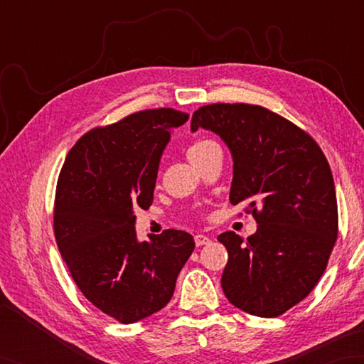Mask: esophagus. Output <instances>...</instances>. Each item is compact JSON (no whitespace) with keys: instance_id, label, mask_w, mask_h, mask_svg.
Masks as SVG:
<instances>
[{"instance_id":"obj_1","label":"esophagus","mask_w":364,"mask_h":364,"mask_svg":"<svg viewBox=\"0 0 364 364\" xmlns=\"http://www.w3.org/2000/svg\"><path fill=\"white\" fill-rule=\"evenodd\" d=\"M210 242H211V239L205 236V235H197L196 236V245L197 247H203V245H208Z\"/></svg>"}]
</instances>
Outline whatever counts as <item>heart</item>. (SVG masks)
<instances>
[{"mask_svg": "<svg viewBox=\"0 0 364 364\" xmlns=\"http://www.w3.org/2000/svg\"><path fill=\"white\" fill-rule=\"evenodd\" d=\"M211 145H214L213 141H208V139H200V141L194 142L188 149V158L192 159L194 156H197V154L203 153L208 149V146H211Z\"/></svg>", "mask_w": 364, "mask_h": 364, "instance_id": "1", "label": "heart"}]
</instances>
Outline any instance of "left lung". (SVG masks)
I'll list each match as a JSON object with an SVG mask.
<instances>
[{
	"label": "left lung",
	"mask_w": 364,
	"mask_h": 364,
	"mask_svg": "<svg viewBox=\"0 0 364 364\" xmlns=\"http://www.w3.org/2000/svg\"><path fill=\"white\" fill-rule=\"evenodd\" d=\"M198 128L228 146L230 202H244L258 223L247 241L233 231L218 237L228 252L222 289L239 310L275 318L313 291L333 250L338 205L328 162L311 136L261 106H203L192 115L191 129Z\"/></svg>",
	"instance_id": "left-lung-1"
}]
</instances>
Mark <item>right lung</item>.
<instances>
[{
  "mask_svg": "<svg viewBox=\"0 0 364 364\" xmlns=\"http://www.w3.org/2000/svg\"><path fill=\"white\" fill-rule=\"evenodd\" d=\"M189 114L153 109L84 134L60 170L54 236L81 292L98 310L134 323L162 310L194 252L181 230L139 241L134 210H149L161 156Z\"/></svg>",
  "mask_w": 364,
  "mask_h": 364,
  "instance_id": "1",
  "label": "right lung"
}]
</instances>
